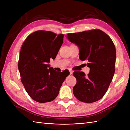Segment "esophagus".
<instances>
[{"label": "esophagus", "instance_id": "esophagus-1", "mask_svg": "<svg viewBox=\"0 0 130 130\" xmlns=\"http://www.w3.org/2000/svg\"><path fill=\"white\" fill-rule=\"evenodd\" d=\"M69 71H70V75H71V74H73V71H72V70H69Z\"/></svg>", "mask_w": 130, "mask_h": 130}]
</instances>
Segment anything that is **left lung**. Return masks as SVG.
Returning a JSON list of instances; mask_svg holds the SVG:
<instances>
[{"instance_id":"obj_1","label":"left lung","mask_w":130,"mask_h":130,"mask_svg":"<svg viewBox=\"0 0 130 130\" xmlns=\"http://www.w3.org/2000/svg\"><path fill=\"white\" fill-rule=\"evenodd\" d=\"M70 42L79 50V59L87 60L90 72L86 76L75 71L76 84L73 94L79 101L90 103L101 99L106 94L115 71L116 52L111 38L100 29L68 34Z\"/></svg>"}]
</instances>
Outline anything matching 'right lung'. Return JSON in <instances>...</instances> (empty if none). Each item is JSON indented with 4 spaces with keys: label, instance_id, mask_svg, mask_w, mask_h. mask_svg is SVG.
Returning <instances> with one entry per match:
<instances>
[{
    "label": "right lung",
    "instance_id": "add662e5",
    "mask_svg": "<svg viewBox=\"0 0 130 130\" xmlns=\"http://www.w3.org/2000/svg\"><path fill=\"white\" fill-rule=\"evenodd\" d=\"M63 35L38 31L29 35L23 42L18 68L21 81L31 98L39 103L56 98L68 71L59 72L50 67L63 43Z\"/></svg>",
    "mask_w": 130,
    "mask_h": 130
}]
</instances>
